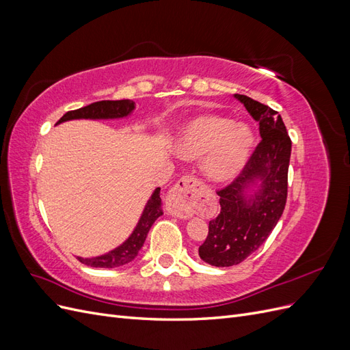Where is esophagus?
Returning <instances> with one entry per match:
<instances>
[{
    "label": "esophagus",
    "mask_w": 350,
    "mask_h": 350,
    "mask_svg": "<svg viewBox=\"0 0 350 350\" xmlns=\"http://www.w3.org/2000/svg\"><path fill=\"white\" fill-rule=\"evenodd\" d=\"M203 197V187L194 176H184L174 185L167 196V211L175 217L188 219L198 208Z\"/></svg>",
    "instance_id": "obj_1"
}]
</instances>
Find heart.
<instances>
[{
  "instance_id": "heart-1",
  "label": "heart",
  "mask_w": 350,
  "mask_h": 350,
  "mask_svg": "<svg viewBox=\"0 0 350 350\" xmlns=\"http://www.w3.org/2000/svg\"><path fill=\"white\" fill-rule=\"evenodd\" d=\"M254 133L247 124L225 116L204 113L185 122L174 142V152L184 161L201 159L207 181L226 184L248 163L254 149Z\"/></svg>"
}]
</instances>
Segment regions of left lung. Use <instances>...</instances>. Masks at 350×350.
<instances>
[{
  "mask_svg": "<svg viewBox=\"0 0 350 350\" xmlns=\"http://www.w3.org/2000/svg\"><path fill=\"white\" fill-rule=\"evenodd\" d=\"M260 124L261 142L234 183L217 191L220 213L210 220L198 256L215 267L237 266L269 238L284 210L292 142L282 116L245 94H234Z\"/></svg>",
  "mask_w": 350,
  "mask_h": 350,
  "instance_id": "1",
  "label": "left lung"
}]
</instances>
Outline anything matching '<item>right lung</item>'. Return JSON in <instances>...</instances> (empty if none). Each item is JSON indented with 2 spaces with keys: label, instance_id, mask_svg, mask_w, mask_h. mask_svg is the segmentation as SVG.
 <instances>
[{
  "label": "right lung",
  "instance_id": "1",
  "mask_svg": "<svg viewBox=\"0 0 350 350\" xmlns=\"http://www.w3.org/2000/svg\"><path fill=\"white\" fill-rule=\"evenodd\" d=\"M135 109V103L130 99L124 100H100L88 105V107L70 111L57 122H66L72 120H120L126 118L133 113ZM163 215L162 210V200H161V188H156L150 198L147 200L144 206L143 213L137 221L131 235L126 238L121 245L111 250L109 252H105L102 256L92 257V258H83L77 257L80 262L86 264L89 267H100V269H113L124 266L133 261L139 251L142 250L143 243L146 241L147 234L154 224V220Z\"/></svg>",
  "mask_w": 350,
  "mask_h": 350
}]
</instances>
